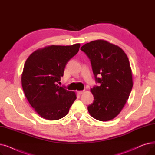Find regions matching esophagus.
<instances>
[{
    "label": "esophagus",
    "mask_w": 155,
    "mask_h": 155,
    "mask_svg": "<svg viewBox=\"0 0 155 155\" xmlns=\"http://www.w3.org/2000/svg\"><path fill=\"white\" fill-rule=\"evenodd\" d=\"M77 92L78 94L81 95V94H82L84 92V91H77Z\"/></svg>",
    "instance_id": "34e87169"
}]
</instances>
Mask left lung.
<instances>
[{
    "mask_svg": "<svg viewBox=\"0 0 155 155\" xmlns=\"http://www.w3.org/2000/svg\"><path fill=\"white\" fill-rule=\"evenodd\" d=\"M80 50L91 60L96 82L101 84L91 89L94 102L88 111L98 120H112L123 109L133 85L127 56L120 47L103 39L86 43Z\"/></svg>",
    "mask_w": 155,
    "mask_h": 155,
    "instance_id": "1",
    "label": "left lung"
}]
</instances>
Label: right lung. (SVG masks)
<instances>
[{"label":"right lung","instance_id":"1","mask_svg":"<svg viewBox=\"0 0 155 155\" xmlns=\"http://www.w3.org/2000/svg\"><path fill=\"white\" fill-rule=\"evenodd\" d=\"M80 43L51 45L31 53L24 64L21 84L24 94L43 118L58 120L66 116L77 99L75 92L57 83L63 76L67 62L78 51Z\"/></svg>","mask_w":155,"mask_h":155}]
</instances>
